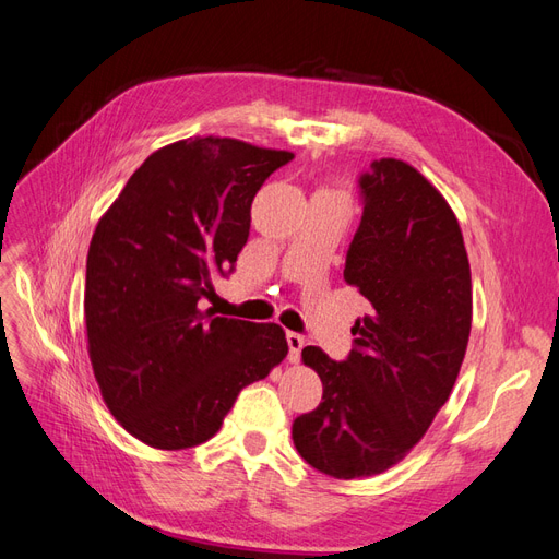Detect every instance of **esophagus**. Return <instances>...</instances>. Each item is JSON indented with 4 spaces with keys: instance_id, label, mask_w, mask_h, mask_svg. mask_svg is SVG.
I'll list each match as a JSON object with an SVG mask.
<instances>
[{
    "instance_id": "34e87169",
    "label": "esophagus",
    "mask_w": 559,
    "mask_h": 559,
    "mask_svg": "<svg viewBox=\"0 0 559 559\" xmlns=\"http://www.w3.org/2000/svg\"><path fill=\"white\" fill-rule=\"evenodd\" d=\"M286 343H289V361L296 364L300 359L302 347H306V337L298 333H286Z\"/></svg>"
}]
</instances>
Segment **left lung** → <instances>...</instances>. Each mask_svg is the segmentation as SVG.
I'll return each mask as SVG.
<instances>
[{"mask_svg": "<svg viewBox=\"0 0 559 559\" xmlns=\"http://www.w3.org/2000/svg\"><path fill=\"white\" fill-rule=\"evenodd\" d=\"M359 193L364 214L343 275L373 310L354 324L345 361L302 349L324 394L292 427L302 460L341 480L386 471L427 433L471 333V267L445 198L394 158L370 163Z\"/></svg>", "mask_w": 559, "mask_h": 559, "instance_id": "obj_1", "label": "left lung"}]
</instances>
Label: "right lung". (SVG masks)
Segmentation results:
<instances>
[{"label":"right lung","mask_w":559,"mask_h":559,"mask_svg":"<svg viewBox=\"0 0 559 559\" xmlns=\"http://www.w3.org/2000/svg\"><path fill=\"white\" fill-rule=\"evenodd\" d=\"M294 158L228 138L151 154L99 218L86 261L88 354L121 427L158 450L210 441L289 352L277 324L200 310L247 245L251 200Z\"/></svg>","instance_id":"obj_1"}]
</instances>
